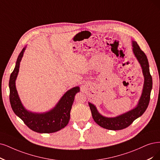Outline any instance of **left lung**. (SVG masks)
Returning <instances> with one entry per match:
<instances>
[{
  "mask_svg": "<svg viewBox=\"0 0 160 160\" xmlns=\"http://www.w3.org/2000/svg\"><path fill=\"white\" fill-rule=\"evenodd\" d=\"M132 51L140 63L144 78L143 89L138 104L132 109L115 117H107L100 114L93 104L88 102L92 117L98 125L104 128L117 131L131 125L132 122L144 113L148 106L152 88V78L150 73L149 63L145 53L142 51L135 41H132Z\"/></svg>",
  "mask_w": 160,
  "mask_h": 160,
  "instance_id": "left-lung-1",
  "label": "left lung"
}]
</instances>
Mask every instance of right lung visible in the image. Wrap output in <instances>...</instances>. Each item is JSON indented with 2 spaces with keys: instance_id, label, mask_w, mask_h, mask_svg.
Returning <instances> with one entry per match:
<instances>
[{
  "instance_id": "right-lung-1",
  "label": "right lung",
  "mask_w": 160,
  "mask_h": 160,
  "mask_svg": "<svg viewBox=\"0 0 160 160\" xmlns=\"http://www.w3.org/2000/svg\"><path fill=\"white\" fill-rule=\"evenodd\" d=\"M26 49V46L23 47L18 57L15 68L10 77V102L12 109L32 131L39 133L55 132L68 125L74 96L80 92V87L76 86L68 90L55 107L49 111L35 113L27 110L21 102L16 87V80L19 72L20 62Z\"/></svg>"
}]
</instances>
